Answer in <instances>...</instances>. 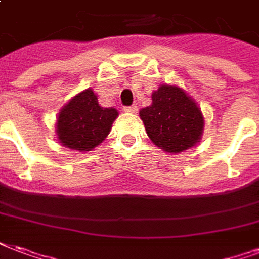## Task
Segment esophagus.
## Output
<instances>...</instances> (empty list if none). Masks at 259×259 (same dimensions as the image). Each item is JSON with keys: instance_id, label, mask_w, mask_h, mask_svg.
Wrapping results in <instances>:
<instances>
[{"instance_id": "1", "label": "esophagus", "mask_w": 259, "mask_h": 259, "mask_svg": "<svg viewBox=\"0 0 259 259\" xmlns=\"http://www.w3.org/2000/svg\"><path fill=\"white\" fill-rule=\"evenodd\" d=\"M124 112H127V113H137L138 108L137 106H125Z\"/></svg>"}]
</instances>
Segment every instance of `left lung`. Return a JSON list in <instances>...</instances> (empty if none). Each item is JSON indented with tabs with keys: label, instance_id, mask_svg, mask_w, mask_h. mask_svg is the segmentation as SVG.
Instances as JSON below:
<instances>
[{
	"label": "left lung",
	"instance_id": "obj_1",
	"mask_svg": "<svg viewBox=\"0 0 259 259\" xmlns=\"http://www.w3.org/2000/svg\"><path fill=\"white\" fill-rule=\"evenodd\" d=\"M151 105L139 117L147 137L165 153L178 154L202 139L205 117L195 100L179 85L161 84L151 94Z\"/></svg>",
	"mask_w": 259,
	"mask_h": 259
}]
</instances>
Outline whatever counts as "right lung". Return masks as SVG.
Masks as SVG:
<instances>
[{
  "label": "right lung",
  "mask_w": 259,
  "mask_h": 259,
  "mask_svg": "<svg viewBox=\"0 0 259 259\" xmlns=\"http://www.w3.org/2000/svg\"><path fill=\"white\" fill-rule=\"evenodd\" d=\"M117 117V109L102 108L93 89H85L72 97L58 112V143L80 153L91 151L106 139Z\"/></svg>",
  "instance_id": "obj_1"
}]
</instances>
